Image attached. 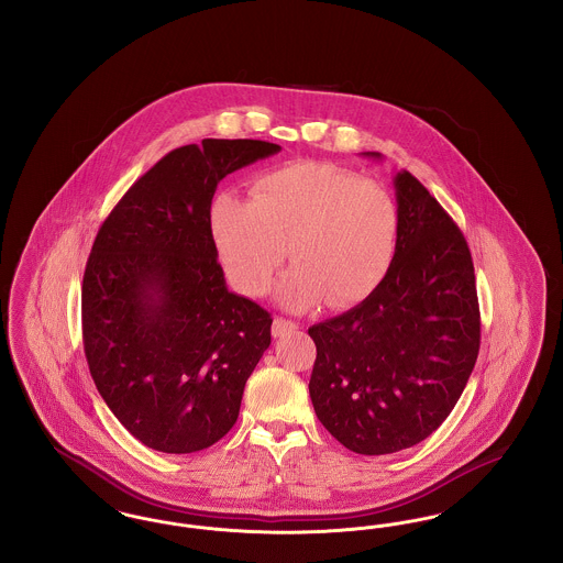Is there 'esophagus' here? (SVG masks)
<instances>
[{
	"label": "esophagus",
	"instance_id": "34e87169",
	"mask_svg": "<svg viewBox=\"0 0 563 563\" xmlns=\"http://www.w3.org/2000/svg\"><path fill=\"white\" fill-rule=\"evenodd\" d=\"M295 329H297V324H295L294 321L283 319V317L274 319V324H272V333H274V338H285V335L294 333Z\"/></svg>",
	"mask_w": 563,
	"mask_h": 563
}]
</instances>
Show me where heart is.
<instances>
[{
    "instance_id": "1",
    "label": "heart",
    "mask_w": 563,
    "mask_h": 563,
    "mask_svg": "<svg viewBox=\"0 0 563 563\" xmlns=\"http://www.w3.org/2000/svg\"><path fill=\"white\" fill-rule=\"evenodd\" d=\"M211 234L230 283L244 295L266 294L287 257L295 262L276 299L308 310L322 299L346 308L374 294L390 268L399 211L390 191L349 170L299 162L262 175L251 200L217 196Z\"/></svg>"
}]
</instances>
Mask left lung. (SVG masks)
I'll use <instances>...</instances> for the list:
<instances>
[{"instance_id": "obj_1", "label": "left lung", "mask_w": 563, "mask_h": 563, "mask_svg": "<svg viewBox=\"0 0 563 563\" xmlns=\"http://www.w3.org/2000/svg\"><path fill=\"white\" fill-rule=\"evenodd\" d=\"M363 156L382 161V154ZM399 239L390 268L358 306L308 329L317 344L310 399L344 448L407 450L443 424L479 354L468 244L411 173L393 177Z\"/></svg>"}]
</instances>
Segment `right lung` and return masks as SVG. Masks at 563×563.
<instances>
[{
  "instance_id": "right-lung-1",
  "label": "right lung",
  "mask_w": 563,
  "mask_h": 563,
  "mask_svg": "<svg viewBox=\"0 0 563 563\" xmlns=\"http://www.w3.org/2000/svg\"><path fill=\"white\" fill-rule=\"evenodd\" d=\"M280 152L255 139H205L154 164L101 225L81 285L90 375L120 424L164 454L211 448L239 420L272 319L232 294L217 262L219 181Z\"/></svg>"
}]
</instances>
